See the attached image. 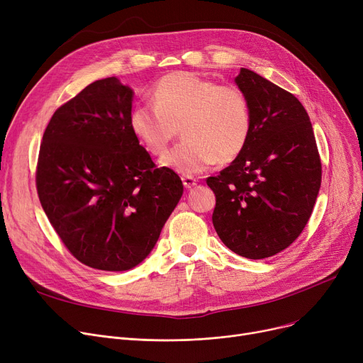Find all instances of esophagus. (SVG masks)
<instances>
[{"label":"esophagus","instance_id":"34e87169","mask_svg":"<svg viewBox=\"0 0 363 363\" xmlns=\"http://www.w3.org/2000/svg\"><path fill=\"white\" fill-rule=\"evenodd\" d=\"M182 184L185 188H193L194 185H197V179L191 175H184L182 177Z\"/></svg>","mask_w":363,"mask_h":363}]
</instances>
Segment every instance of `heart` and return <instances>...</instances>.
<instances>
[{"label":"heart","mask_w":363,"mask_h":363,"mask_svg":"<svg viewBox=\"0 0 363 363\" xmlns=\"http://www.w3.org/2000/svg\"><path fill=\"white\" fill-rule=\"evenodd\" d=\"M151 103L132 108L130 130L150 155L162 156L181 128L184 140L162 159L178 174L196 175L216 162L230 163L252 137V103L235 85L174 72L152 86Z\"/></svg>","instance_id":"heart-1"}]
</instances>
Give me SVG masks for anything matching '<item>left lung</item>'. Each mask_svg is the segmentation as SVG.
I'll return each instance as SVG.
<instances>
[{"mask_svg": "<svg viewBox=\"0 0 363 363\" xmlns=\"http://www.w3.org/2000/svg\"><path fill=\"white\" fill-rule=\"evenodd\" d=\"M252 103L253 130L241 155L208 177L222 242L247 259L271 257L306 226L320 188L322 164L308 111L289 91L241 69L235 78Z\"/></svg>", "mask_w": 363, "mask_h": 363, "instance_id": "left-lung-1", "label": "left lung"}]
</instances>
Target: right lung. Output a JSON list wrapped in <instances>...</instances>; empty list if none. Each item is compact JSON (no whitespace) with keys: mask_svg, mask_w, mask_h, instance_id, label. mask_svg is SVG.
Returning a JSON list of instances; mask_svg holds the SVG:
<instances>
[{"mask_svg":"<svg viewBox=\"0 0 363 363\" xmlns=\"http://www.w3.org/2000/svg\"><path fill=\"white\" fill-rule=\"evenodd\" d=\"M132 95L114 76L89 84L54 111L38 156L44 212L70 255L94 269L141 263L184 193L130 130Z\"/></svg>","mask_w":363,"mask_h":363,"instance_id":"1","label":"right lung"}]
</instances>
